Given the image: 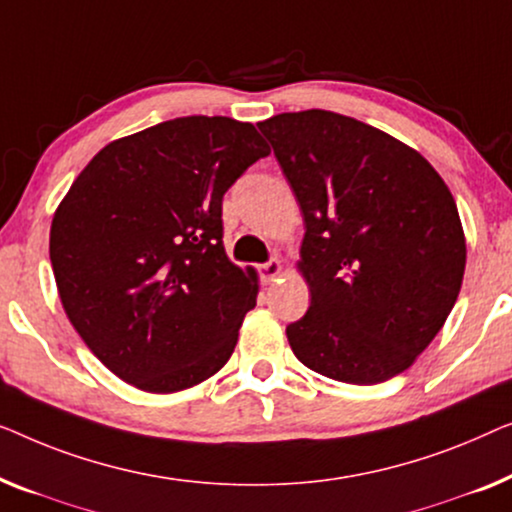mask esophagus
I'll list each match as a JSON object with an SVG mask.
<instances>
[{"instance_id": "34e87169", "label": "esophagus", "mask_w": 512, "mask_h": 512, "mask_svg": "<svg viewBox=\"0 0 512 512\" xmlns=\"http://www.w3.org/2000/svg\"><path fill=\"white\" fill-rule=\"evenodd\" d=\"M262 280L264 283H273L280 273H283V264H280V259H269V262L262 264Z\"/></svg>"}]
</instances>
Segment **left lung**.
I'll list each match as a JSON object with an SVG mask.
<instances>
[{"label":"left lung","instance_id":"left-lung-1","mask_svg":"<svg viewBox=\"0 0 512 512\" xmlns=\"http://www.w3.org/2000/svg\"><path fill=\"white\" fill-rule=\"evenodd\" d=\"M257 127L306 222L297 269L311 306L287 327L292 352L341 383L399 376L462 290L455 197L417 150L348 115L280 113Z\"/></svg>","mask_w":512,"mask_h":512}]
</instances>
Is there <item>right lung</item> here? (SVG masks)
Returning <instances> with one entry per match:
<instances>
[{
	"label": "right lung",
	"mask_w": 512,
	"mask_h": 512,
	"mask_svg": "<svg viewBox=\"0 0 512 512\" xmlns=\"http://www.w3.org/2000/svg\"><path fill=\"white\" fill-rule=\"evenodd\" d=\"M269 153L250 122L190 115L111 141L71 183L50 264L69 322L120 380L181 392L232 357L259 287L222 246V197Z\"/></svg>",
	"instance_id": "1"
}]
</instances>
